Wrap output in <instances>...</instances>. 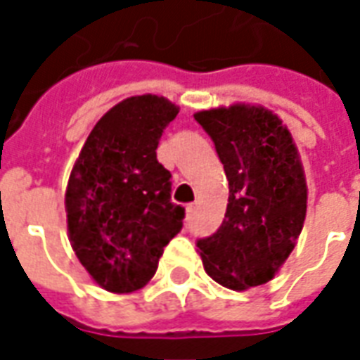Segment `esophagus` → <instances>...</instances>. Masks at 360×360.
I'll list each match as a JSON object with an SVG mask.
<instances>
[{
	"instance_id": "esophagus-1",
	"label": "esophagus",
	"mask_w": 360,
	"mask_h": 360,
	"mask_svg": "<svg viewBox=\"0 0 360 360\" xmlns=\"http://www.w3.org/2000/svg\"><path fill=\"white\" fill-rule=\"evenodd\" d=\"M195 210H196L195 204H188V206H187V216H193V214H195Z\"/></svg>"
}]
</instances>
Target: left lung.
Segmentation results:
<instances>
[{
    "instance_id": "8db88e82",
    "label": "left lung",
    "mask_w": 360,
    "mask_h": 360,
    "mask_svg": "<svg viewBox=\"0 0 360 360\" xmlns=\"http://www.w3.org/2000/svg\"><path fill=\"white\" fill-rule=\"evenodd\" d=\"M229 181L226 218L196 241L204 270L219 285L247 291L270 281L297 245L309 188L299 150L264 105L233 103L196 111Z\"/></svg>"
}]
</instances>
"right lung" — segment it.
I'll use <instances>...</instances> for the list:
<instances>
[{
  "instance_id": "obj_1",
  "label": "right lung",
  "mask_w": 360,
  "mask_h": 360,
  "mask_svg": "<svg viewBox=\"0 0 360 360\" xmlns=\"http://www.w3.org/2000/svg\"><path fill=\"white\" fill-rule=\"evenodd\" d=\"M179 105L164 96H131L90 131L65 191L75 255L98 285L133 293L156 274L179 233L185 208L172 202V173L156 148Z\"/></svg>"
}]
</instances>
